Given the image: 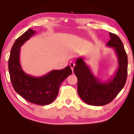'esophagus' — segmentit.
I'll use <instances>...</instances> for the list:
<instances>
[{"mask_svg":"<svg viewBox=\"0 0 134 134\" xmlns=\"http://www.w3.org/2000/svg\"><path fill=\"white\" fill-rule=\"evenodd\" d=\"M70 67H71V69L72 70V71H73V70H74V67L75 66V63H73V62H70Z\"/></svg>","mask_w":134,"mask_h":134,"instance_id":"1","label":"esophagus"}]
</instances>
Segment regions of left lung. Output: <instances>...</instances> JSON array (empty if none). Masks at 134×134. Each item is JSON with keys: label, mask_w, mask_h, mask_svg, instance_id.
Masks as SVG:
<instances>
[{"label": "left lung", "mask_w": 134, "mask_h": 134, "mask_svg": "<svg viewBox=\"0 0 134 134\" xmlns=\"http://www.w3.org/2000/svg\"><path fill=\"white\" fill-rule=\"evenodd\" d=\"M110 40L107 46L114 48L118 58V67L113 77L106 81L94 75L84 58L75 62L74 72L77 77L78 94L84 103L91 105L102 106L110 103L124 87L128 70V57L122 41L117 35L109 33Z\"/></svg>", "instance_id": "obj_1"}]
</instances>
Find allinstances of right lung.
<instances>
[{"mask_svg": "<svg viewBox=\"0 0 134 134\" xmlns=\"http://www.w3.org/2000/svg\"><path fill=\"white\" fill-rule=\"evenodd\" d=\"M36 32L29 29L16 40L9 59V72L12 86L17 93L31 103L46 105L56 98L60 86L71 74L72 70L67 66L38 77L27 74L23 71L20 63V47Z\"/></svg>", "mask_w": 134, "mask_h": 134, "instance_id": "obj_1", "label": "right lung"}]
</instances>
